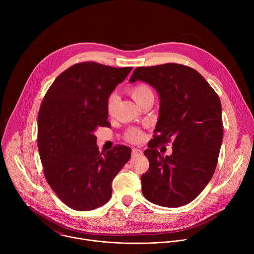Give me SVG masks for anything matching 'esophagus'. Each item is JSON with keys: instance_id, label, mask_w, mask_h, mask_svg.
<instances>
[{"instance_id": "34e87169", "label": "esophagus", "mask_w": 254, "mask_h": 254, "mask_svg": "<svg viewBox=\"0 0 254 254\" xmlns=\"http://www.w3.org/2000/svg\"><path fill=\"white\" fill-rule=\"evenodd\" d=\"M142 155V151L139 149H132L131 151V156L132 157H136V156H140Z\"/></svg>"}]
</instances>
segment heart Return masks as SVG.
I'll return each instance as SVG.
<instances>
[{"mask_svg":"<svg viewBox=\"0 0 254 254\" xmlns=\"http://www.w3.org/2000/svg\"><path fill=\"white\" fill-rule=\"evenodd\" d=\"M130 95L132 96V98L134 99V101L136 103H138L141 99H143L144 97H146L147 95L149 94H152L153 91L152 89L150 88V86H148L147 84H138V85H135L133 86L130 90ZM117 101H118V96L117 94H112L110 96V98H108L107 100V113L112 115L115 111V107H116V104H117ZM127 139L129 140V141H132V142H138L140 141L142 138H143V133L140 129H137V128H131L129 129L127 132Z\"/></svg>","mask_w":254,"mask_h":254,"instance_id":"b5f03b06","label":"heart"}]
</instances>
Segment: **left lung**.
Returning a JSON list of instances; mask_svg holds the SVG:
<instances>
[{"instance_id":"1","label":"left lung","mask_w":254,"mask_h":254,"mask_svg":"<svg viewBox=\"0 0 254 254\" xmlns=\"http://www.w3.org/2000/svg\"><path fill=\"white\" fill-rule=\"evenodd\" d=\"M153 86L160 97L155 135L143 152L150 162L141 191L150 202L177 208L193 201L215 172L223 139L219 96L195 69L176 63L137 67L129 79ZM173 140L162 155L158 143Z\"/></svg>"}]
</instances>
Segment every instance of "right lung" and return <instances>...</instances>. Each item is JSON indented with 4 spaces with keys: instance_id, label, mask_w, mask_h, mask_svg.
I'll return each instance as SVG.
<instances>
[{
    "instance_id": "add662e5",
    "label": "right lung",
    "mask_w": 254,
    "mask_h": 254,
    "mask_svg": "<svg viewBox=\"0 0 254 254\" xmlns=\"http://www.w3.org/2000/svg\"><path fill=\"white\" fill-rule=\"evenodd\" d=\"M131 67L95 62L69 67L46 92L38 115V150L48 184L59 199L77 211L110 201L112 182L130 159L118 146L99 153L94 132L110 127L107 100Z\"/></svg>"
}]
</instances>
